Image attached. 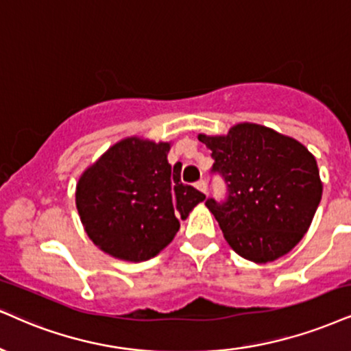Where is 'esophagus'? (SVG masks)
<instances>
[{
  "label": "esophagus",
  "instance_id": "34e87169",
  "mask_svg": "<svg viewBox=\"0 0 351 351\" xmlns=\"http://www.w3.org/2000/svg\"><path fill=\"white\" fill-rule=\"evenodd\" d=\"M195 187L200 190V192L206 193V182H205V180H198V182H195Z\"/></svg>",
  "mask_w": 351,
  "mask_h": 351
}]
</instances>
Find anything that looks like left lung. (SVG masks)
Listing matches in <instances>:
<instances>
[{
    "instance_id": "8db88e82",
    "label": "left lung",
    "mask_w": 351,
    "mask_h": 351,
    "mask_svg": "<svg viewBox=\"0 0 351 351\" xmlns=\"http://www.w3.org/2000/svg\"><path fill=\"white\" fill-rule=\"evenodd\" d=\"M228 185L226 202L206 200L224 239L255 263L288 254L308 232L322 198L315 158L304 145L257 123L224 136L198 135Z\"/></svg>"
}]
</instances>
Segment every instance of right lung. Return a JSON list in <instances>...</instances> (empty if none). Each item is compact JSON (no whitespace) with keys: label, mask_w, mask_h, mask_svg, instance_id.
Instances as JSON below:
<instances>
[{"label":"right lung","mask_w":351,"mask_h":351,"mask_svg":"<svg viewBox=\"0 0 351 351\" xmlns=\"http://www.w3.org/2000/svg\"><path fill=\"white\" fill-rule=\"evenodd\" d=\"M171 143L132 136L115 143L76 185V208L99 249L127 262H145L171 244L205 195L180 182V164L167 161Z\"/></svg>","instance_id":"1"}]
</instances>
